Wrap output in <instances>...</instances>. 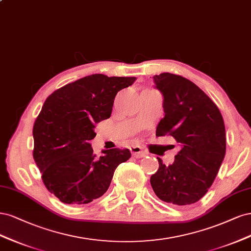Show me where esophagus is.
Segmentation results:
<instances>
[{
	"label": "esophagus",
	"mask_w": 251,
	"mask_h": 251,
	"mask_svg": "<svg viewBox=\"0 0 251 251\" xmlns=\"http://www.w3.org/2000/svg\"><path fill=\"white\" fill-rule=\"evenodd\" d=\"M130 151L132 153V155L136 158H141V157H144L145 155H146V153H145L140 146H136V145H133V146L130 147Z\"/></svg>",
	"instance_id": "1"
}]
</instances>
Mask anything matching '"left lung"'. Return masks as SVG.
Wrapping results in <instances>:
<instances>
[{
    "instance_id": "obj_1",
    "label": "left lung",
    "mask_w": 251,
    "mask_h": 251,
    "mask_svg": "<svg viewBox=\"0 0 251 251\" xmlns=\"http://www.w3.org/2000/svg\"><path fill=\"white\" fill-rule=\"evenodd\" d=\"M163 95L165 116L156 135H172L180 151L174 163L158 159L150 178L155 195L168 203L188 205L203 197L213 184L226 151L225 126L217 105L189 79L163 73L153 76Z\"/></svg>"
}]
</instances>
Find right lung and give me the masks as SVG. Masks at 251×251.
<instances>
[{
    "label": "right lung",
    "instance_id": "1",
    "mask_svg": "<svg viewBox=\"0 0 251 251\" xmlns=\"http://www.w3.org/2000/svg\"><path fill=\"white\" fill-rule=\"evenodd\" d=\"M136 77L94 74L48 97L33 126V157L46 188L67 204H86L104 195L117 167L131 157L129 149L102 150L91 141L95 125L110 117L119 91Z\"/></svg>",
    "mask_w": 251,
    "mask_h": 251
}]
</instances>
